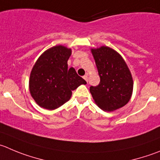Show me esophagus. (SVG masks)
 Here are the masks:
<instances>
[{"mask_svg": "<svg viewBox=\"0 0 160 160\" xmlns=\"http://www.w3.org/2000/svg\"><path fill=\"white\" fill-rule=\"evenodd\" d=\"M83 78H84L85 80H86V82H88V74H86V75H85V76H83Z\"/></svg>", "mask_w": 160, "mask_h": 160, "instance_id": "esophagus-1", "label": "esophagus"}]
</instances>
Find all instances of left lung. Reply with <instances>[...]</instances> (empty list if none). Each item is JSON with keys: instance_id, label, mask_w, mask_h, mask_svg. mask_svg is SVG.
<instances>
[{"instance_id": "obj_1", "label": "left lung", "mask_w": 160, "mask_h": 160, "mask_svg": "<svg viewBox=\"0 0 160 160\" xmlns=\"http://www.w3.org/2000/svg\"><path fill=\"white\" fill-rule=\"evenodd\" d=\"M100 82L90 86L97 105L105 112H113L130 101L133 82L131 73L119 53L108 46L91 49Z\"/></svg>"}]
</instances>
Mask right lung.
<instances>
[{"instance_id": "1", "label": "right lung", "mask_w": 160, "mask_h": 160, "mask_svg": "<svg viewBox=\"0 0 160 160\" xmlns=\"http://www.w3.org/2000/svg\"><path fill=\"white\" fill-rule=\"evenodd\" d=\"M71 49L56 45L44 52L30 72L29 89L40 107L54 110L70 100L72 90L86 82L74 68H68Z\"/></svg>"}]
</instances>
